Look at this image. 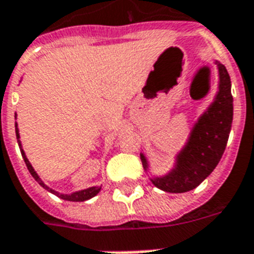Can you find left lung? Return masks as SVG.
Returning <instances> with one entry per match:
<instances>
[{
	"instance_id": "obj_1",
	"label": "left lung",
	"mask_w": 254,
	"mask_h": 254,
	"mask_svg": "<svg viewBox=\"0 0 254 254\" xmlns=\"http://www.w3.org/2000/svg\"><path fill=\"white\" fill-rule=\"evenodd\" d=\"M219 75L218 91L210 106L198 118L186 145L175 156L174 168L163 176H152L151 182L165 192L180 194L198 187L211 174L222 157L233 122L232 82L226 67L215 62ZM144 170L149 163L140 153Z\"/></svg>"
}]
</instances>
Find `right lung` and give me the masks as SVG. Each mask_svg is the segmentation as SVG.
<instances>
[{"mask_svg": "<svg viewBox=\"0 0 254 254\" xmlns=\"http://www.w3.org/2000/svg\"><path fill=\"white\" fill-rule=\"evenodd\" d=\"M17 116V114H16ZM14 127H16V137H17V142H18V146H20V151H21V155H22V159L25 161V164H27V168L28 171L31 172V175L33 176V179L36 180L37 183L43 187V189H46L47 191H50L52 192L54 195L56 196H59V198L64 199V200H69V202H84V200H87V199L93 198L95 195L98 194L99 191H101V186H94V187H89V189L86 190H80V191H75V192H71V194H62V192H58L55 190L50 189L48 186L40 179V176L37 175V172L33 170V167L32 164L29 163V160L27 159V155H25V152L22 149V145H21V141H20V133H18V127H17V122L14 124Z\"/></svg>", "mask_w": 254, "mask_h": 254, "instance_id": "1", "label": "right lung"}]
</instances>
